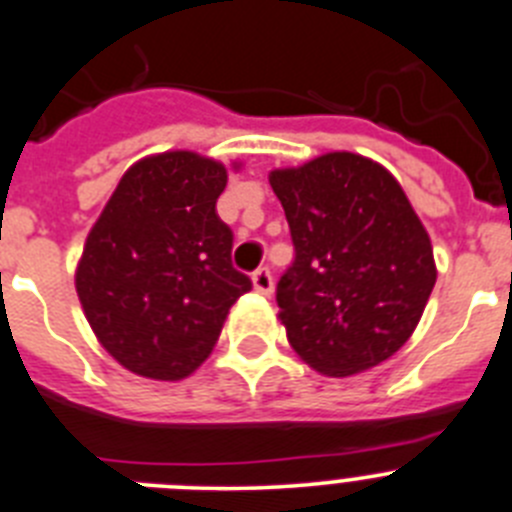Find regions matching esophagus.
Returning a JSON list of instances; mask_svg holds the SVG:
<instances>
[{
	"mask_svg": "<svg viewBox=\"0 0 512 512\" xmlns=\"http://www.w3.org/2000/svg\"><path fill=\"white\" fill-rule=\"evenodd\" d=\"M251 282H253V289H256L259 295H271V292H274V277H271V271L266 269V266L253 271Z\"/></svg>",
	"mask_w": 512,
	"mask_h": 512,
	"instance_id": "34e87169",
	"label": "esophagus"
}]
</instances>
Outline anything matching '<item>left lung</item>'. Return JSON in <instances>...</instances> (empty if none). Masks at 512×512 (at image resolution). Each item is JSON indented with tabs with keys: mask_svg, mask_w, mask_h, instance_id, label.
<instances>
[{
	"mask_svg": "<svg viewBox=\"0 0 512 512\" xmlns=\"http://www.w3.org/2000/svg\"><path fill=\"white\" fill-rule=\"evenodd\" d=\"M269 184L295 243L277 284L295 354L325 377L397 354L436 284L431 238L400 182L372 158L333 151L274 169Z\"/></svg>",
	"mask_w": 512,
	"mask_h": 512,
	"instance_id": "obj_1",
	"label": "left lung"
}]
</instances>
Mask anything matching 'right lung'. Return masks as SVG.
Returning a JSON list of instances; mask_svg holds the SVG:
<instances>
[{"label": "right lung", "mask_w": 512, "mask_h": 512, "mask_svg": "<svg viewBox=\"0 0 512 512\" xmlns=\"http://www.w3.org/2000/svg\"><path fill=\"white\" fill-rule=\"evenodd\" d=\"M225 184L228 169L194 151L140 158L89 230L76 295L104 351L138 377L179 382L200 369L251 289L215 212Z\"/></svg>", "instance_id": "1"}]
</instances>
